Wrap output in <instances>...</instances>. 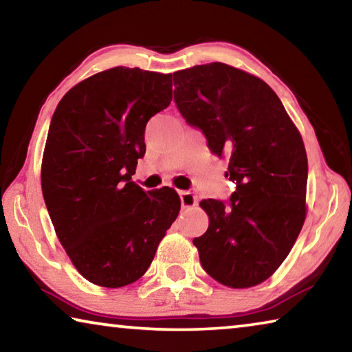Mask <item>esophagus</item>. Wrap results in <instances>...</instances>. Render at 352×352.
<instances>
[{"mask_svg": "<svg viewBox=\"0 0 352 352\" xmlns=\"http://www.w3.org/2000/svg\"><path fill=\"white\" fill-rule=\"evenodd\" d=\"M180 200L183 208H192L197 205V199H195V195L192 192H189V190H180Z\"/></svg>", "mask_w": 352, "mask_h": 352, "instance_id": "34e87169", "label": "esophagus"}]
</instances>
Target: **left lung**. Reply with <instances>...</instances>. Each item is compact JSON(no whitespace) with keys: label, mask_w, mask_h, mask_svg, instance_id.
Masks as SVG:
<instances>
[{"label":"left lung","mask_w":352,"mask_h":352,"mask_svg":"<svg viewBox=\"0 0 352 352\" xmlns=\"http://www.w3.org/2000/svg\"><path fill=\"white\" fill-rule=\"evenodd\" d=\"M174 100L212 153L228 155V201L208 199L206 233L195 237L211 278L243 289L287 258L306 219L307 155L301 135L264 80L214 62L174 73Z\"/></svg>","instance_id":"1"}]
</instances>
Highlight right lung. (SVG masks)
Here are the masks:
<instances>
[{"label": "right lung", "instance_id": "right-lung-1", "mask_svg": "<svg viewBox=\"0 0 352 352\" xmlns=\"http://www.w3.org/2000/svg\"><path fill=\"white\" fill-rule=\"evenodd\" d=\"M172 74L116 67L65 94L52 115L41 190L58 241L88 281L124 287L147 272L180 212L174 189L132 182L148 119L172 100Z\"/></svg>", "mask_w": 352, "mask_h": 352}]
</instances>
